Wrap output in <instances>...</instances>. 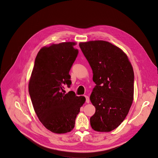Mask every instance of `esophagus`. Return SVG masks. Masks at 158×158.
Listing matches in <instances>:
<instances>
[{"label": "esophagus", "instance_id": "1", "mask_svg": "<svg viewBox=\"0 0 158 158\" xmlns=\"http://www.w3.org/2000/svg\"><path fill=\"white\" fill-rule=\"evenodd\" d=\"M85 99H86V103H89V101H90V99H89V96H85Z\"/></svg>", "mask_w": 158, "mask_h": 158}]
</instances>
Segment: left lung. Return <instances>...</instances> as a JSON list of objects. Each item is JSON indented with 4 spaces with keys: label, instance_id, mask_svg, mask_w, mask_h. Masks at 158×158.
Segmentation results:
<instances>
[{
    "label": "left lung",
    "instance_id": "1",
    "mask_svg": "<svg viewBox=\"0 0 158 158\" xmlns=\"http://www.w3.org/2000/svg\"><path fill=\"white\" fill-rule=\"evenodd\" d=\"M80 47L93 72L96 86L90 99L96 112L92 128L110 132L121 124L132 105L134 72L126 53L105 41L80 43Z\"/></svg>",
    "mask_w": 158,
    "mask_h": 158
}]
</instances>
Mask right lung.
I'll return each instance as SVG.
<instances>
[{"mask_svg":"<svg viewBox=\"0 0 158 158\" xmlns=\"http://www.w3.org/2000/svg\"><path fill=\"white\" fill-rule=\"evenodd\" d=\"M73 42L53 44L43 47L35 57L29 83V92L35 112L43 126L55 133H66L75 127L80 107L85 101L70 87L69 75L78 50Z\"/></svg>","mask_w":158,"mask_h":158,"instance_id":"right-lung-1","label":"right lung"}]
</instances>
